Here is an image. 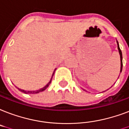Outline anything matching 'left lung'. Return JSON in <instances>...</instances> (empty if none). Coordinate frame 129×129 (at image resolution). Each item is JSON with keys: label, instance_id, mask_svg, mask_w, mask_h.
<instances>
[{"label": "left lung", "instance_id": "obj_1", "mask_svg": "<svg viewBox=\"0 0 129 129\" xmlns=\"http://www.w3.org/2000/svg\"><path fill=\"white\" fill-rule=\"evenodd\" d=\"M116 42H117V46H118V52H119V54H120V72L121 73L122 72V52L121 50H120V47H119V44H118V41L116 40ZM107 89V90H108ZM84 91H85V89H83ZM107 90H106V91H107ZM104 91L103 92H104V91Z\"/></svg>", "mask_w": 129, "mask_h": 129}]
</instances>
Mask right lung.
I'll use <instances>...</instances> for the list:
<instances>
[{"mask_svg":"<svg viewBox=\"0 0 129 129\" xmlns=\"http://www.w3.org/2000/svg\"><path fill=\"white\" fill-rule=\"evenodd\" d=\"M56 69H55V70L54 71L53 73H52V77H51L50 81H49V82L48 83H47V85H45V86L44 87H42V88L40 89H38V90L27 91L23 90V89H19V88H18V89H19V91H22V92L25 93H33V94H34V93H40V92H42V91H44L45 89H46L47 87H48L49 86V85L50 84V83H51V81H52V77H53L54 74V72H55Z\"/></svg>","mask_w":129,"mask_h":129,"instance_id":"add662e5","label":"right lung"}]
</instances>
